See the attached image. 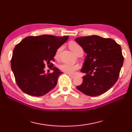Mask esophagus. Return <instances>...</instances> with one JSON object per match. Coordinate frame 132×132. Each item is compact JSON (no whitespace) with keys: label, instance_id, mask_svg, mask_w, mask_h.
I'll use <instances>...</instances> for the list:
<instances>
[{"label":"esophagus","instance_id":"1","mask_svg":"<svg viewBox=\"0 0 132 132\" xmlns=\"http://www.w3.org/2000/svg\"><path fill=\"white\" fill-rule=\"evenodd\" d=\"M68 76H69V77H70V78H72V79H73V78H75V76H73V75H70V74H68Z\"/></svg>","mask_w":132,"mask_h":132}]
</instances>
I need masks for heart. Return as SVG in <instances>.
I'll return each mask as SVG.
<instances>
[{"label": "heart", "mask_w": 132, "mask_h": 132, "mask_svg": "<svg viewBox=\"0 0 132 132\" xmlns=\"http://www.w3.org/2000/svg\"><path fill=\"white\" fill-rule=\"evenodd\" d=\"M69 47H70V49L72 50V52L77 55L80 54H83V52H84V50H83V48L79 44L74 42H71L69 44ZM62 48V46H61L57 50L55 54V58H56V59L58 58ZM59 68L60 70L68 73V74H74L75 71L80 68V66L78 64L71 65L68 64H62L59 66Z\"/></svg>", "instance_id": "obj_1"}]
</instances>
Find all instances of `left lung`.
Masks as SVG:
<instances>
[{
    "instance_id": "8db88e82",
    "label": "left lung",
    "mask_w": 132,
    "mask_h": 132,
    "mask_svg": "<svg viewBox=\"0 0 132 132\" xmlns=\"http://www.w3.org/2000/svg\"><path fill=\"white\" fill-rule=\"evenodd\" d=\"M75 41L87 54L81 69L86 75L77 89L90 96L105 93L117 82L123 65L121 46L112 39L97 35L78 37Z\"/></svg>"
}]
</instances>
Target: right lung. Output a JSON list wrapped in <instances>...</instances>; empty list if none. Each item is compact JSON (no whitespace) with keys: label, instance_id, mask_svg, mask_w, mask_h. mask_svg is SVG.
<instances>
[{"label":"right lung","instance_id":"add662e5","mask_svg":"<svg viewBox=\"0 0 132 132\" xmlns=\"http://www.w3.org/2000/svg\"><path fill=\"white\" fill-rule=\"evenodd\" d=\"M68 36L48 35L28 36L15 46L13 52L11 67L16 82L21 90L32 96L47 94L56 86L62 72L52 67V73L46 74V64L53 65L57 50L66 42Z\"/></svg>","mask_w":132,"mask_h":132}]
</instances>
